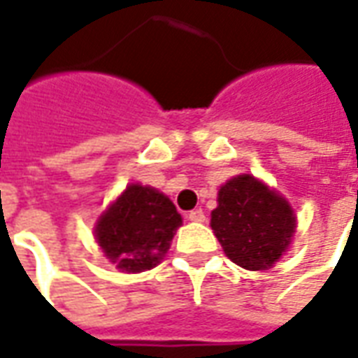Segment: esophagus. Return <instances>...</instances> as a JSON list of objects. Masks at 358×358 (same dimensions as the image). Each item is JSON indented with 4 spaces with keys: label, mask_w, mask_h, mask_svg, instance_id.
<instances>
[{
    "label": "esophagus",
    "mask_w": 358,
    "mask_h": 358,
    "mask_svg": "<svg viewBox=\"0 0 358 358\" xmlns=\"http://www.w3.org/2000/svg\"><path fill=\"white\" fill-rule=\"evenodd\" d=\"M187 218H189L192 222H205V213H203L201 209L189 210V213H187Z\"/></svg>",
    "instance_id": "obj_1"
}]
</instances>
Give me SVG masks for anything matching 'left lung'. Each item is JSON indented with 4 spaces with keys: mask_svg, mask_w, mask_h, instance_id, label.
I'll use <instances>...</instances> for the list:
<instances>
[{
    "mask_svg": "<svg viewBox=\"0 0 358 358\" xmlns=\"http://www.w3.org/2000/svg\"><path fill=\"white\" fill-rule=\"evenodd\" d=\"M210 228L226 257L241 268L268 270L289 248L295 215L285 197L251 174H240L218 189Z\"/></svg>",
    "mask_w": 358,
    "mask_h": 358,
    "instance_id": "8db88e82",
    "label": "left lung"
}]
</instances>
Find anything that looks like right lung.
Returning a JSON list of instances; mask_svg holds the SVG:
<instances>
[{
	"instance_id": "obj_1",
	"label": "right lung",
	"mask_w": 358,
	"mask_h": 358,
	"mask_svg": "<svg viewBox=\"0 0 358 358\" xmlns=\"http://www.w3.org/2000/svg\"><path fill=\"white\" fill-rule=\"evenodd\" d=\"M182 217L155 187L130 184L95 224L99 248L122 272H143L163 261Z\"/></svg>"
}]
</instances>
